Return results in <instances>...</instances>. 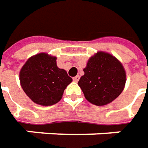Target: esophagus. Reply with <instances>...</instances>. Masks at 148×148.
Instances as JSON below:
<instances>
[{
    "label": "esophagus",
    "instance_id": "34e87169",
    "mask_svg": "<svg viewBox=\"0 0 148 148\" xmlns=\"http://www.w3.org/2000/svg\"><path fill=\"white\" fill-rule=\"evenodd\" d=\"M79 79H80V76H76L75 77H73V81H74L75 82H77L79 81Z\"/></svg>",
    "mask_w": 148,
    "mask_h": 148
}]
</instances>
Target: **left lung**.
<instances>
[{
	"instance_id": "8db88e82",
	"label": "left lung",
	"mask_w": 148,
	"mask_h": 148,
	"mask_svg": "<svg viewBox=\"0 0 148 148\" xmlns=\"http://www.w3.org/2000/svg\"><path fill=\"white\" fill-rule=\"evenodd\" d=\"M85 74L78 82L86 99L98 106L108 105L123 90L126 72L122 63L113 55L98 52L90 58Z\"/></svg>"
}]
</instances>
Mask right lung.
Wrapping results in <instances>:
<instances>
[{
  "instance_id": "right-lung-1",
  "label": "right lung",
  "mask_w": 148,
  "mask_h": 148,
  "mask_svg": "<svg viewBox=\"0 0 148 148\" xmlns=\"http://www.w3.org/2000/svg\"><path fill=\"white\" fill-rule=\"evenodd\" d=\"M57 58L40 53L29 58L20 71L21 87L32 101L49 106L62 99L64 90L72 82L64 69L57 66Z\"/></svg>"
}]
</instances>
